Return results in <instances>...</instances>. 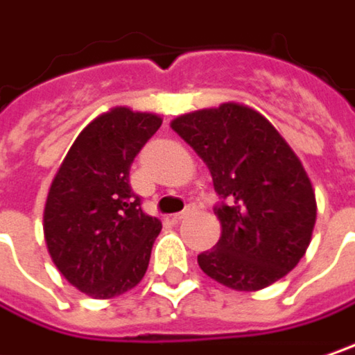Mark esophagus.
Returning a JSON list of instances; mask_svg holds the SVG:
<instances>
[{"mask_svg": "<svg viewBox=\"0 0 355 355\" xmlns=\"http://www.w3.org/2000/svg\"><path fill=\"white\" fill-rule=\"evenodd\" d=\"M193 211H195V207H191V205H189V207H187V209H184L182 213H177V215H173V220H175V223H178L180 219H184L187 215H191Z\"/></svg>", "mask_w": 355, "mask_h": 355, "instance_id": "34e87169", "label": "esophagus"}]
</instances>
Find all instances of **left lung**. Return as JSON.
Instances as JSON below:
<instances>
[{
  "mask_svg": "<svg viewBox=\"0 0 355 355\" xmlns=\"http://www.w3.org/2000/svg\"><path fill=\"white\" fill-rule=\"evenodd\" d=\"M171 128L202 158L225 198L215 209L219 243L197 257L202 273L235 291L279 282L305 255L318 215L300 157L265 116L239 102L177 116Z\"/></svg>",
  "mask_w": 355,
  "mask_h": 355,
  "instance_id": "1",
  "label": "left lung"
}]
</instances>
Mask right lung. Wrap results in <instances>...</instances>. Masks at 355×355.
<instances>
[{
	"mask_svg": "<svg viewBox=\"0 0 355 355\" xmlns=\"http://www.w3.org/2000/svg\"><path fill=\"white\" fill-rule=\"evenodd\" d=\"M162 118L126 106L94 118L52 180L44 237L58 271L78 291L112 300L144 277L162 223L140 209L130 164Z\"/></svg>",
	"mask_w": 355,
	"mask_h": 355,
	"instance_id": "obj_1",
	"label": "right lung"
}]
</instances>
